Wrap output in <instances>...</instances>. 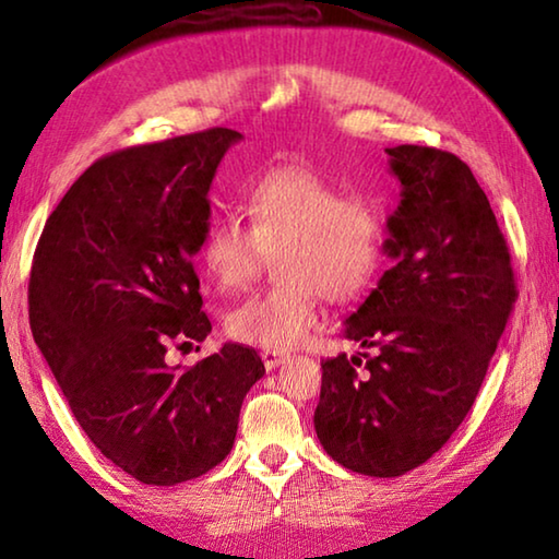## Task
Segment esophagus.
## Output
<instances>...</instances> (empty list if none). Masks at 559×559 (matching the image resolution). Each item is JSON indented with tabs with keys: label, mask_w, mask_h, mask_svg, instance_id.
<instances>
[{
	"label": "esophagus",
	"mask_w": 559,
	"mask_h": 559,
	"mask_svg": "<svg viewBox=\"0 0 559 559\" xmlns=\"http://www.w3.org/2000/svg\"><path fill=\"white\" fill-rule=\"evenodd\" d=\"M263 365H266V370H276L278 365H283L288 359L286 353H273V349H266V353H261Z\"/></svg>",
	"instance_id": "obj_1"
}]
</instances>
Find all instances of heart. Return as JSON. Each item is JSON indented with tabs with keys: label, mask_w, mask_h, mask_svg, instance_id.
Wrapping results in <instances>:
<instances>
[{
	"label": "heart",
	"mask_w": 559,
	"mask_h": 559,
	"mask_svg": "<svg viewBox=\"0 0 559 559\" xmlns=\"http://www.w3.org/2000/svg\"><path fill=\"white\" fill-rule=\"evenodd\" d=\"M239 216L216 219L202 261L222 290H239L276 257V286L249 296L226 313V333L246 345L288 349L318 323L320 293L349 300L370 286L384 253L380 206L365 194H343L320 169L288 163L271 167L246 189Z\"/></svg>",
	"instance_id": "obj_1"
}]
</instances>
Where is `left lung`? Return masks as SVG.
Wrapping results in <instances>:
<instances>
[{"label": "left lung", "instance_id": "1", "mask_svg": "<svg viewBox=\"0 0 559 559\" xmlns=\"http://www.w3.org/2000/svg\"><path fill=\"white\" fill-rule=\"evenodd\" d=\"M402 202L396 259L343 337L372 353L330 357L318 439L340 466L394 478L427 463L476 402L518 288L496 214L471 167L424 145L386 147Z\"/></svg>", "mask_w": 559, "mask_h": 559}]
</instances>
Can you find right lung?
<instances>
[{"instance_id":"obj_1","label":"right lung","mask_w":559,"mask_h":559,"mask_svg":"<svg viewBox=\"0 0 559 559\" xmlns=\"http://www.w3.org/2000/svg\"><path fill=\"white\" fill-rule=\"evenodd\" d=\"M239 140L210 128L96 159L34 251L36 345L86 437L147 486L222 463L243 396L266 372L257 349L236 343L187 370L165 359L212 333L192 257L210 231L216 167Z\"/></svg>"}]
</instances>
